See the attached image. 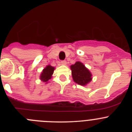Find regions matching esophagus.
<instances>
[{
    "label": "esophagus",
    "mask_w": 132,
    "mask_h": 132,
    "mask_svg": "<svg viewBox=\"0 0 132 132\" xmlns=\"http://www.w3.org/2000/svg\"><path fill=\"white\" fill-rule=\"evenodd\" d=\"M60 64H61V65H66V61H61V62H60Z\"/></svg>",
    "instance_id": "obj_1"
}]
</instances>
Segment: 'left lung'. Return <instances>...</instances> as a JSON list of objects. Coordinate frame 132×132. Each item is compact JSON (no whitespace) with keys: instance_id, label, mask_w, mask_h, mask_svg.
<instances>
[{"instance_id":"obj_1","label":"left lung","mask_w":132,"mask_h":132,"mask_svg":"<svg viewBox=\"0 0 132 132\" xmlns=\"http://www.w3.org/2000/svg\"><path fill=\"white\" fill-rule=\"evenodd\" d=\"M70 68L72 78L75 83L85 86L92 80L93 77L91 71L82 62L77 61L74 64L70 66Z\"/></svg>"}]
</instances>
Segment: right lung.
<instances>
[{"label":"right lung","instance_id":"right-lung-1","mask_svg":"<svg viewBox=\"0 0 132 132\" xmlns=\"http://www.w3.org/2000/svg\"><path fill=\"white\" fill-rule=\"evenodd\" d=\"M55 68L54 66H52L51 65H47L45 68L43 70L42 72L40 75V80L45 84H47L48 81L52 77V75L54 73Z\"/></svg>","mask_w":132,"mask_h":132}]
</instances>
